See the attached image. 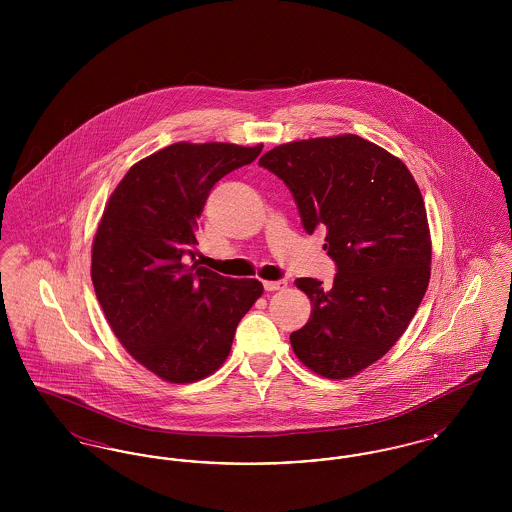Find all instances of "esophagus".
I'll list each match as a JSON object with an SVG mask.
<instances>
[{
  "label": "esophagus",
  "mask_w": 512,
  "mask_h": 512,
  "mask_svg": "<svg viewBox=\"0 0 512 512\" xmlns=\"http://www.w3.org/2000/svg\"><path fill=\"white\" fill-rule=\"evenodd\" d=\"M263 286L267 292H278V290H284L288 286V282L286 280H268V282H263Z\"/></svg>",
  "instance_id": "34e87169"
}]
</instances>
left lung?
<instances>
[{
  "mask_svg": "<svg viewBox=\"0 0 512 512\" xmlns=\"http://www.w3.org/2000/svg\"><path fill=\"white\" fill-rule=\"evenodd\" d=\"M259 165L290 188L303 228H326L334 284L297 278L313 311L293 353L330 380L359 374L403 336L430 282L432 240L422 194L405 163L361 136L282 144Z\"/></svg>",
  "mask_w": 512,
  "mask_h": 512,
  "instance_id": "1",
  "label": "left lung"
}]
</instances>
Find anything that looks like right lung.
Returning <instances> with one entry per match:
<instances>
[{"mask_svg":"<svg viewBox=\"0 0 512 512\" xmlns=\"http://www.w3.org/2000/svg\"><path fill=\"white\" fill-rule=\"evenodd\" d=\"M263 144L178 142L138 161L109 197L92 244V282L122 347L171 384L224 365L238 322L263 295L255 278H226L195 259V226L222 176Z\"/></svg>","mask_w":512,"mask_h":512,"instance_id":"1","label":"right lung"}]
</instances>
